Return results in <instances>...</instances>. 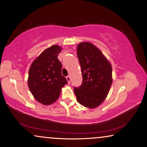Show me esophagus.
Listing matches in <instances>:
<instances>
[{"label": "esophagus", "instance_id": "esophagus-1", "mask_svg": "<svg viewBox=\"0 0 147 147\" xmlns=\"http://www.w3.org/2000/svg\"><path fill=\"white\" fill-rule=\"evenodd\" d=\"M66 79H67V80L68 83H70V82H71V78H70V76H66Z\"/></svg>", "mask_w": 147, "mask_h": 147}]
</instances>
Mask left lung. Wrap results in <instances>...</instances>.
<instances>
[{"mask_svg": "<svg viewBox=\"0 0 147 147\" xmlns=\"http://www.w3.org/2000/svg\"><path fill=\"white\" fill-rule=\"evenodd\" d=\"M77 55L81 66L83 81L74 87L80 105L94 108L104 101L112 83V67L98 48L88 42L78 45Z\"/></svg>", "mask_w": 147, "mask_h": 147, "instance_id": "obj_1", "label": "left lung"}]
</instances>
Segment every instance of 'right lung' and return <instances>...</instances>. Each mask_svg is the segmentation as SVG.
<instances>
[{"mask_svg": "<svg viewBox=\"0 0 147 147\" xmlns=\"http://www.w3.org/2000/svg\"><path fill=\"white\" fill-rule=\"evenodd\" d=\"M61 51L57 45L47 48L32 62L28 72V88L34 98L45 105L56 101L62 88L67 84L57 57Z\"/></svg>", "mask_w": 147, "mask_h": 147, "instance_id": "1", "label": "right lung"}]
</instances>
